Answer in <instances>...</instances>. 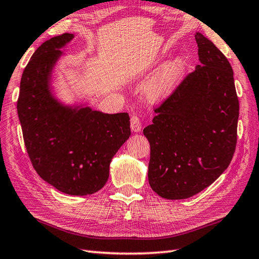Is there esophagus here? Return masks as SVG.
<instances>
[{"instance_id":"esophagus-1","label":"esophagus","mask_w":259,"mask_h":259,"mask_svg":"<svg viewBox=\"0 0 259 259\" xmlns=\"http://www.w3.org/2000/svg\"><path fill=\"white\" fill-rule=\"evenodd\" d=\"M130 126H131V130L134 131V133H140L141 131V121L139 119V117H137V115H133L130 120Z\"/></svg>"}]
</instances>
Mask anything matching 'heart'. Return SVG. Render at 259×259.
Masks as SVG:
<instances>
[{"mask_svg":"<svg viewBox=\"0 0 259 259\" xmlns=\"http://www.w3.org/2000/svg\"><path fill=\"white\" fill-rule=\"evenodd\" d=\"M171 87V82H170L169 80H164V81H162L160 84L158 85V88H157V90L160 92V93H164L166 92L169 88Z\"/></svg>","mask_w":259,"mask_h":259,"instance_id":"b5f03b06","label":"heart"}]
</instances>
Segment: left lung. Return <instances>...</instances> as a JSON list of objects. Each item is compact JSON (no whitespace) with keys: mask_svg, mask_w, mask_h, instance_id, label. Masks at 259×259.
I'll return each mask as SVG.
<instances>
[{"mask_svg":"<svg viewBox=\"0 0 259 259\" xmlns=\"http://www.w3.org/2000/svg\"><path fill=\"white\" fill-rule=\"evenodd\" d=\"M195 38L200 63L144 129L150 144L148 180L166 199H186L210 186L229 166L237 141L232 65L201 33Z\"/></svg>","mask_w":259,"mask_h":259,"instance_id":"1","label":"left lung"}]
</instances>
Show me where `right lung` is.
<instances>
[{
  "label": "right lung",
  "mask_w": 259,
  "mask_h": 259,
  "mask_svg": "<svg viewBox=\"0 0 259 259\" xmlns=\"http://www.w3.org/2000/svg\"><path fill=\"white\" fill-rule=\"evenodd\" d=\"M74 34L36 49L20 83L18 114L25 148L40 177L63 194L92 195L106 185L110 162L129 139V114L103 113L89 102L65 103L52 87L53 71Z\"/></svg>",
  "instance_id": "1"
}]
</instances>
